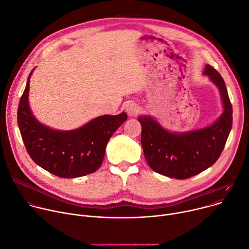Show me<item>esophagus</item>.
I'll return each mask as SVG.
<instances>
[{"label":"esophagus","mask_w":249,"mask_h":249,"mask_svg":"<svg viewBox=\"0 0 249 249\" xmlns=\"http://www.w3.org/2000/svg\"><path fill=\"white\" fill-rule=\"evenodd\" d=\"M126 112L128 113L129 116H136L139 112V107L136 103L129 102L126 105Z\"/></svg>","instance_id":"obj_1"}]
</instances>
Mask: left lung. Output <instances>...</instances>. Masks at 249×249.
Listing matches in <instances>:
<instances>
[{
  "instance_id": "1",
  "label": "left lung",
  "mask_w": 249,
  "mask_h": 249,
  "mask_svg": "<svg viewBox=\"0 0 249 249\" xmlns=\"http://www.w3.org/2000/svg\"><path fill=\"white\" fill-rule=\"evenodd\" d=\"M203 75L218 88L223 112L211 125L177 133L164 128L155 118L141 115V144L146 161L153 171L184 179L213 166L219 158L232 127V106L221 75L209 64Z\"/></svg>"
}]
</instances>
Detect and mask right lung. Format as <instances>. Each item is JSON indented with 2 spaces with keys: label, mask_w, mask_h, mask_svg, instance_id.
<instances>
[{
  "label": "right lung",
  "mask_w": 249,
  "mask_h": 249,
  "mask_svg": "<svg viewBox=\"0 0 249 249\" xmlns=\"http://www.w3.org/2000/svg\"><path fill=\"white\" fill-rule=\"evenodd\" d=\"M31 71L18 109L22 141L33 161L46 171L65 178L94 173L102 164L106 145L127 120L125 112L102 115L73 130L61 131L40 123L29 103Z\"/></svg>",
  "instance_id": "1"
}]
</instances>
